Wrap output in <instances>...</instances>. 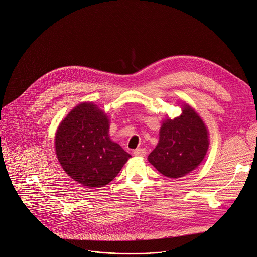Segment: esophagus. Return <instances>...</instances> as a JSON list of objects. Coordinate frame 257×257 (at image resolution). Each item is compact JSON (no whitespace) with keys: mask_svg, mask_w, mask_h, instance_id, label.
I'll return each instance as SVG.
<instances>
[{"mask_svg":"<svg viewBox=\"0 0 257 257\" xmlns=\"http://www.w3.org/2000/svg\"><path fill=\"white\" fill-rule=\"evenodd\" d=\"M133 154L136 157H145L146 155V151L145 149H142V148H139V149H136L133 151Z\"/></svg>","mask_w":257,"mask_h":257,"instance_id":"obj_1","label":"esophagus"}]
</instances>
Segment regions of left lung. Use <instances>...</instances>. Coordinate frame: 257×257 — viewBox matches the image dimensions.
Returning <instances> with one entry per match:
<instances>
[{
    "label": "left lung",
    "mask_w": 257,
    "mask_h": 257,
    "mask_svg": "<svg viewBox=\"0 0 257 257\" xmlns=\"http://www.w3.org/2000/svg\"><path fill=\"white\" fill-rule=\"evenodd\" d=\"M208 144L205 123L192 107L185 105L182 115L163 122L159 143L148 161L164 176L177 179L202 163Z\"/></svg>",
    "instance_id": "left-lung-1"
}]
</instances>
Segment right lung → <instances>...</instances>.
<instances>
[{"instance_id":"add662e5","label":"right lung","mask_w":257,"mask_h":257,"mask_svg":"<svg viewBox=\"0 0 257 257\" xmlns=\"http://www.w3.org/2000/svg\"><path fill=\"white\" fill-rule=\"evenodd\" d=\"M108 133L106 114L96 105L87 102L73 108L57 129V159L66 174L82 186H106L131 157L110 140Z\"/></svg>"}]
</instances>
